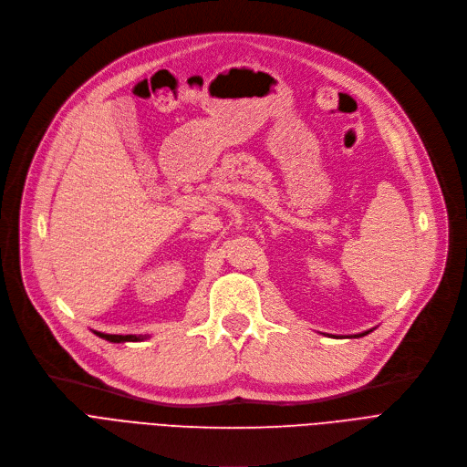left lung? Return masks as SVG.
<instances>
[{
	"mask_svg": "<svg viewBox=\"0 0 467 467\" xmlns=\"http://www.w3.org/2000/svg\"><path fill=\"white\" fill-rule=\"evenodd\" d=\"M365 335H368V330H367V332H361V335H359V337H365Z\"/></svg>",
	"mask_w": 467,
	"mask_h": 467,
	"instance_id": "1",
	"label": "left lung"
}]
</instances>
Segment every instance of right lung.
I'll return each instance as SVG.
<instances>
[{
	"instance_id": "obj_1",
	"label": "right lung",
	"mask_w": 467,
	"mask_h": 467,
	"mask_svg": "<svg viewBox=\"0 0 467 467\" xmlns=\"http://www.w3.org/2000/svg\"><path fill=\"white\" fill-rule=\"evenodd\" d=\"M97 337L108 340V342H137V340H142V337H135V335H104V332H97Z\"/></svg>"
}]
</instances>
